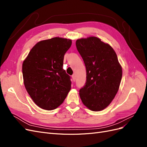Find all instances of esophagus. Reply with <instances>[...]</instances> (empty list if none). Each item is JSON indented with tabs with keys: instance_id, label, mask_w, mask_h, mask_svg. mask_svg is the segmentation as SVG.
I'll return each mask as SVG.
<instances>
[{
	"instance_id": "34e87169",
	"label": "esophagus",
	"mask_w": 147,
	"mask_h": 147,
	"mask_svg": "<svg viewBox=\"0 0 147 147\" xmlns=\"http://www.w3.org/2000/svg\"><path fill=\"white\" fill-rule=\"evenodd\" d=\"M72 80H73V82H75V76L74 75H73L72 76Z\"/></svg>"
}]
</instances>
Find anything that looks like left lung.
Returning a JSON list of instances; mask_svg holds the SVG:
<instances>
[{"label":"left lung","instance_id":"left-lung-1","mask_svg":"<svg viewBox=\"0 0 147 147\" xmlns=\"http://www.w3.org/2000/svg\"><path fill=\"white\" fill-rule=\"evenodd\" d=\"M76 47L86 69V83L80 90V97L90 110H104L116 96L121 80L117 55L112 47L96 37L78 39Z\"/></svg>","mask_w":147,"mask_h":147}]
</instances>
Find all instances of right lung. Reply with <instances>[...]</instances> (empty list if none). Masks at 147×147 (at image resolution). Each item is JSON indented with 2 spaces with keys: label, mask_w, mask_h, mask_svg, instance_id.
<instances>
[{
  "label": "right lung",
  "mask_w": 147,
  "mask_h": 147,
  "mask_svg": "<svg viewBox=\"0 0 147 147\" xmlns=\"http://www.w3.org/2000/svg\"><path fill=\"white\" fill-rule=\"evenodd\" d=\"M70 39L54 37L42 40L31 49L23 61V76L26 91L35 104L44 110L56 109L70 90V77L63 69Z\"/></svg>",
  "instance_id": "right-lung-1"
}]
</instances>
